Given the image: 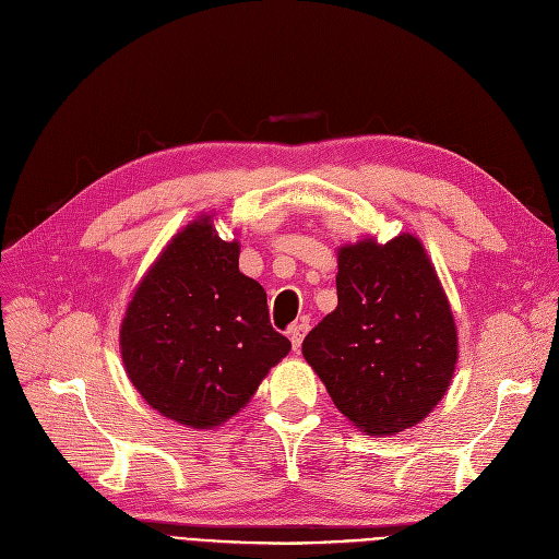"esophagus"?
Wrapping results in <instances>:
<instances>
[{
    "label": "esophagus",
    "mask_w": 559,
    "mask_h": 559,
    "mask_svg": "<svg viewBox=\"0 0 559 559\" xmlns=\"http://www.w3.org/2000/svg\"><path fill=\"white\" fill-rule=\"evenodd\" d=\"M308 322H297V324H293L289 326V340H293V347H295V352H299L301 349V343H304V337H306V333H308Z\"/></svg>",
    "instance_id": "obj_1"
}]
</instances>
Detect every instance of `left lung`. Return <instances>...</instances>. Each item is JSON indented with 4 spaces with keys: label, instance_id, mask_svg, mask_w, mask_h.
Instances as JSON below:
<instances>
[{
    "label": "left lung",
    "instance_id": "left-lung-1",
    "mask_svg": "<svg viewBox=\"0 0 559 559\" xmlns=\"http://www.w3.org/2000/svg\"><path fill=\"white\" fill-rule=\"evenodd\" d=\"M337 308L304 340L340 414L372 436L418 425L445 395L456 329L443 287L414 235L337 253Z\"/></svg>",
    "mask_w": 559,
    "mask_h": 559
}]
</instances>
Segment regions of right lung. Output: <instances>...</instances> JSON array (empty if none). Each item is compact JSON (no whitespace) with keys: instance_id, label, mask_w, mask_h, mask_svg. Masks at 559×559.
<instances>
[{"instance_id":"right-lung-1","label":"right lung","mask_w":559,"mask_h":559,"mask_svg":"<svg viewBox=\"0 0 559 559\" xmlns=\"http://www.w3.org/2000/svg\"><path fill=\"white\" fill-rule=\"evenodd\" d=\"M266 295L239 272V245L210 216L189 224L145 274L120 326V354L141 397L180 425L226 423L289 352Z\"/></svg>"}]
</instances>
